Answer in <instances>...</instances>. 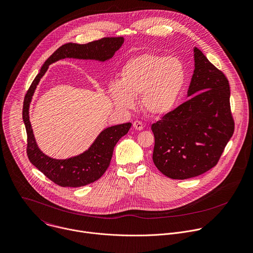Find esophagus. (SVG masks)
I'll list each match as a JSON object with an SVG mask.
<instances>
[{
  "mask_svg": "<svg viewBox=\"0 0 253 253\" xmlns=\"http://www.w3.org/2000/svg\"><path fill=\"white\" fill-rule=\"evenodd\" d=\"M133 127H134V129H136V130H142V129L144 128L143 123H142L141 121H138V120L134 121V123H133Z\"/></svg>",
  "mask_w": 253,
  "mask_h": 253,
  "instance_id": "34e87169",
  "label": "esophagus"
}]
</instances>
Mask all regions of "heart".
Masks as SVG:
<instances>
[{"mask_svg":"<svg viewBox=\"0 0 253 253\" xmlns=\"http://www.w3.org/2000/svg\"><path fill=\"white\" fill-rule=\"evenodd\" d=\"M187 71L181 60L167 55L144 53L128 60L120 82H112L109 94L117 107L128 109L140 97L143 110L162 117L176 107L185 87Z\"/></svg>","mask_w":253,"mask_h":253,"instance_id":"1","label":"heart"}]
</instances>
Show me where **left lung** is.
<instances>
[{"label": "left lung", "mask_w": 253, "mask_h": 253, "mask_svg": "<svg viewBox=\"0 0 253 253\" xmlns=\"http://www.w3.org/2000/svg\"><path fill=\"white\" fill-rule=\"evenodd\" d=\"M188 101L152 124L153 162L174 180L200 176L214 167L234 131L225 75L197 47Z\"/></svg>", "instance_id": "obj_1"}]
</instances>
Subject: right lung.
<instances>
[{
    "label": "right lung",
    "instance_id": "obj_1",
    "mask_svg": "<svg viewBox=\"0 0 253 253\" xmlns=\"http://www.w3.org/2000/svg\"><path fill=\"white\" fill-rule=\"evenodd\" d=\"M123 42L124 39L120 37L103 38L85 44L68 42L61 45L45 60L25 96L23 120L28 135L27 154L29 160L45 177L60 187L77 188L97 181L109 167L116 143L128 133L132 124L124 123L104 129L88 150L82 154L64 160L50 158L38 147L30 121L29 109L35 90L51 63L63 58L107 61L122 46Z\"/></svg>",
    "mask_w": 253,
    "mask_h": 253
}]
</instances>
